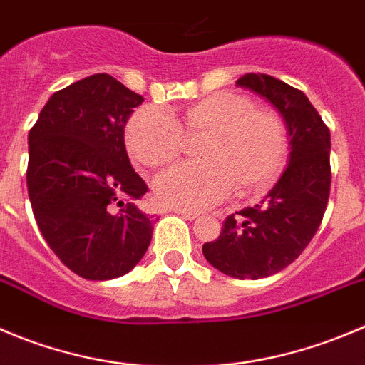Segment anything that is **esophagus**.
Listing matches in <instances>:
<instances>
[{
    "label": "esophagus",
    "instance_id": "1",
    "mask_svg": "<svg viewBox=\"0 0 365 365\" xmlns=\"http://www.w3.org/2000/svg\"><path fill=\"white\" fill-rule=\"evenodd\" d=\"M175 213H177V215H180V217H182V218H188V220H195V218H199V213H195V211L177 210Z\"/></svg>",
    "mask_w": 365,
    "mask_h": 365
}]
</instances>
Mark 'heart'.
Listing matches in <instances>:
<instances>
[{
	"label": "heart",
	"mask_w": 365,
	"mask_h": 365,
	"mask_svg": "<svg viewBox=\"0 0 365 365\" xmlns=\"http://www.w3.org/2000/svg\"><path fill=\"white\" fill-rule=\"evenodd\" d=\"M186 136L204 138L199 163L170 168L155 180L161 204L197 211L220 202L232 186L242 193L267 190L279 175L287 152L284 123L274 110L255 107L244 95L218 91L182 109L179 120L154 107L128 118L125 143L141 165H170Z\"/></svg>",
	"instance_id": "1"
}]
</instances>
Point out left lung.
I'll list each match as a JSON object with an SVG mask.
<instances>
[{"label": "left lung", "mask_w": 365, "mask_h": 365, "mask_svg": "<svg viewBox=\"0 0 365 365\" xmlns=\"http://www.w3.org/2000/svg\"><path fill=\"white\" fill-rule=\"evenodd\" d=\"M240 88L269 100L290 136V161L259 206L229 215L204 258L237 279L272 276L296 262L324 217L331 186L329 128L303 91L270 75L247 73Z\"/></svg>", "instance_id": "obj_1"}]
</instances>
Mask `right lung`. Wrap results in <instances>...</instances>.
Instances as JSON below:
<instances>
[{"label":"right lung","mask_w":365,"mask_h":365,"mask_svg":"<svg viewBox=\"0 0 365 365\" xmlns=\"http://www.w3.org/2000/svg\"><path fill=\"white\" fill-rule=\"evenodd\" d=\"M143 96L106 73L53 93L29 134L26 185L44 240L84 279L133 270L152 240L138 207L148 192L125 150V123Z\"/></svg>","instance_id":"add662e5"}]
</instances>
